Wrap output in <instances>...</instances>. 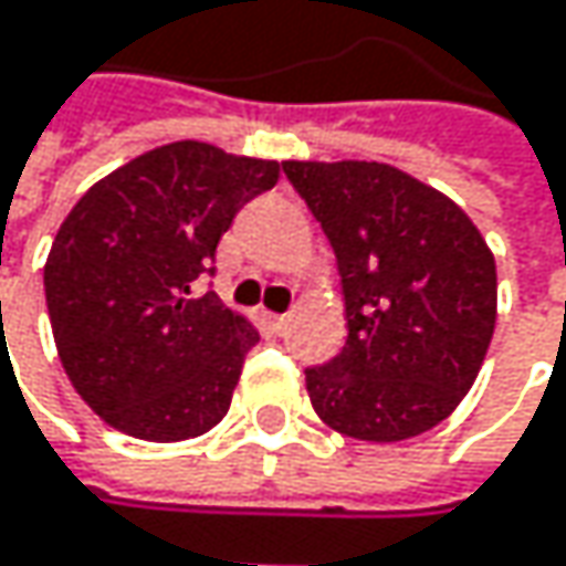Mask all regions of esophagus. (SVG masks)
<instances>
[{"label": "esophagus", "mask_w": 566, "mask_h": 566, "mask_svg": "<svg viewBox=\"0 0 566 566\" xmlns=\"http://www.w3.org/2000/svg\"><path fill=\"white\" fill-rule=\"evenodd\" d=\"M272 327H275L279 334H284V331L291 327V314H275V317H272Z\"/></svg>", "instance_id": "1"}]
</instances>
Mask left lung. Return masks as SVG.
<instances>
[{
    "instance_id": "obj_1",
    "label": "left lung",
    "mask_w": 566,
    "mask_h": 566,
    "mask_svg": "<svg viewBox=\"0 0 566 566\" xmlns=\"http://www.w3.org/2000/svg\"><path fill=\"white\" fill-rule=\"evenodd\" d=\"M321 222L344 287L347 344L304 370L314 412L364 442L439 426L495 334V255L439 189L387 164H282Z\"/></svg>"
}]
</instances>
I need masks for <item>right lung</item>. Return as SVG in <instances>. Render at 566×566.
I'll return each mask as SVG.
<instances>
[{
    "instance_id": "1",
    "label": "right lung",
    "mask_w": 566,
    "mask_h": 566,
    "mask_svg": "<svg viewBox=\"0 0 566 566\" xmlns=\"http://www.w3.org/2000/svg\"><path fill=\"white\" fill-rule=\"evenodd\" d=\"M279 170L179 140L104 176L67 212L45 262V301L61 367L107 426L179 442L229 412L259 331L216 291L192 287L216 272L235 212Z\"/></svg>"
}]
</instances>
